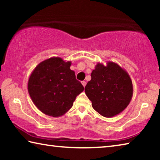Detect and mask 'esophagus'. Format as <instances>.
<instances>
[{"label": "esophagus", "instance_id": "1", "mask_svg": "<svg viewBox=\"0 0 160 160\" xmlns=\"http://www.w3.org/2000/svg\"><path fill=\"white\" fill-rule=\"evenodd\" d=\"M82 85H83L84 88H85V87L86 86V82H85V81H82Z\"/></svg>", "mask_w": 160, "mask_h": 160}]
</instances>
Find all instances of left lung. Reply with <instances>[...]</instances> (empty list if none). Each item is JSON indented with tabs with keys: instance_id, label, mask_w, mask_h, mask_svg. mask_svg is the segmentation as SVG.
Listing matches in <instances>:
<instances>
[{
	"instance_id": "1",
	"label": "left lung",
	"mask_w": 160,
	"mask_h": 160,
	"mask_svg": "<svg viewBox=\"0 0 160 160\" xmlns=\"http://www.w3.org/2000/svg\"><path fill=\"white\" fill-rule=\"evenodd\" d=\"M93 109L100 115L111 118L128 107L132 97V83L125 70L114 62L106 66L98 63L85 88Z\"/></svg>"
}]
</instances>
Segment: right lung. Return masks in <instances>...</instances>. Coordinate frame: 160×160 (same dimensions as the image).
Instances as JSON below:
<instances>
[{
	"instance_id": "obj_1",
	"label": "right lung",
	"mask_w": 160,
	"mask_h": 160,
	"mask_svg": "<svg viewBox=\"0 0 160 160\" xmlns=\"http://www.w3.org/2000/svg\"><path fill=\"white\" fill-rule=\"evenodd\" d=\"M70 66L71 61L51 57L38 64L29 76V96L44 114L53 117L63 116L84 90L82 84L75 79Z\"/></svg>"
}]
</instances>
